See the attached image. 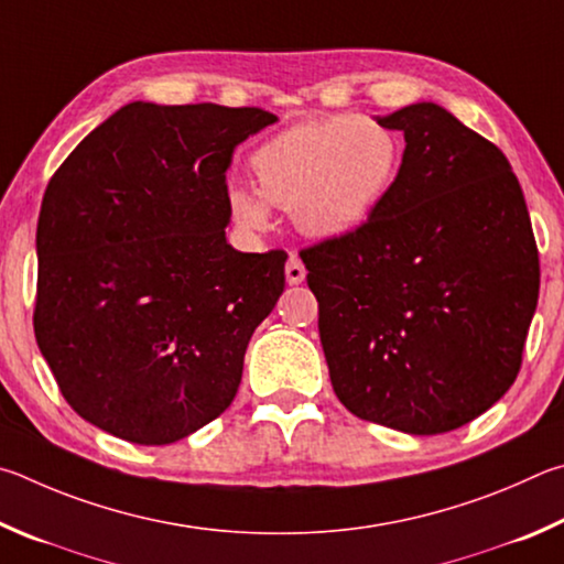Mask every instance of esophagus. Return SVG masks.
I'll list each match as a JSON object with an SVG mask.
<instances>
[{"label": "esophagus", "mask_w": 564, "mask_h": 564, "mask_svg": "<svg viewBox=\"0 0 564 564\" xmlns=\"http://www.w3.org/2000/svg\"><path fill=\"white\" fill-rule=\"evenodd\" d=\"M284 276H288V284H302L304 276H307V270H304V264L297 254H292L288 260V267H284Z\"/></svg>", "instance_id": "34e87169"}]
</instances>
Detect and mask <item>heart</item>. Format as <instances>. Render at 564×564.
Wrapping results in <instances>:
<instances>
[{
	"instance_id": "obj_1",
	"label": "heart",
	"mask_w": 564,
	"mask_h": 564,
	"mask_svg": "<svg viewBox=\"0 0 564 564\" xmlns=\"http://www.w3.org/2000/svg\"><path fill=\"white\" fill-rule=\"evenodd\" d=\"M401 145L387 126L357 116L312 118L252 153L254 185L227 187V213L245 232L272 225V205L304 235L341 237L369 220L397 181Z\"/></svg>"
}]
</instances>
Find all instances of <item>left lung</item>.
Wrapping results in <instances>:
<instances>
[{"label":"left lung","mask_w":564,"mask_h":564,"mask_svg":"<svg viewBox=\"0 0 564 564\" xmlns=\"http://www.w3.org/2000/svg\"><path fill=\"white\" fill-rule=\"evenodd\" d=\"M373 118L403 131L397 181L361 227L300 257L337 399L364 421L436 436L518 377L540 294L535 235L508 158L446 108Z\"/></svg>","instance_id":"left-lung-1"}]
</instances>
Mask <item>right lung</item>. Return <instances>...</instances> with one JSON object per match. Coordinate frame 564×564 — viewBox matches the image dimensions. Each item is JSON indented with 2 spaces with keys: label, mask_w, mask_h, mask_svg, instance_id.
<instances>
[{
  "label": "right lung",
  "mask_w": 564,
  "mask_h": 564,
  "mask_svg": "<svg viewBox=\"0 0 564 564\" xmlns=\"http://www.w3.org/2000/svg\"><path fill=\"white\" fill-rule=\"evenodd\" d=\"M276 116L133 101L94 128L46 185L34 334L78 416L165 446L230 406L288 254L227 242L235 148Z\"/></svg>",
  "instance_id": "add662e5"
}]
</instances>
